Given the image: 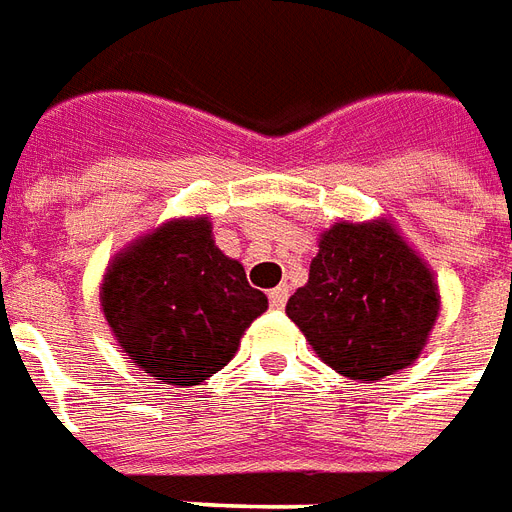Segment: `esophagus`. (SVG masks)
I'll use <instances>...</instances> for the list:
<instances>
[{"label": "esophagus", "instance_id": "1", "mask_svg": "<svg viewBox=\"0 0 512 512\" xmlns=\"http://www.w3.org/2000/svg\"><path fill=\"white\" fill-rule=\"evenodd\" d=\"M288 302V286H275L270 291V305L275 310H283V305Z\"/></svg>", "mask_w": 512, "mask_h": 512}]
</instances>
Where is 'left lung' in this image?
I'll use <instances>...</instances> for the list:
<instances>
[{
  "label": "left lung",
  "instance_id": "obj_1",
  "mask_svg": "<svg viewBox=\"0 0 512 512\" xmlns=\"http://www.w3.org/2000/svg\"><path fill=\"white\" fill-rule=\"evenodd\" d=\"M286 315L332 370L380 380L421 356L440 315V288L394 221H337L318 234L307 283Z\"/></svg>",
  "mask_w": 512,
  "mask_h": 512
}]
</instances>
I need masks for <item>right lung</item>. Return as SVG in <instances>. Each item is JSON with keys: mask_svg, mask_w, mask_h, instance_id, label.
I'll list each match as a JSON object with an SVG mask.
<instances>
[{"mask_svg": "<svg viewBox=\"0 0 512 512\" xmlns=\"http://www.w3.org/2000/svg\"><path fill=\"white\" fill-rule=\"evenodd\" d=\"M102 313L121 351L169 386H199L226 367L267 310L237 259L213 240L207 215L169 218L107 264Z\"/></svg>", "mask_w": 512, "mask_h": 512, "instance_id": "obj_1", "label": "right lung"}]
</instances>
